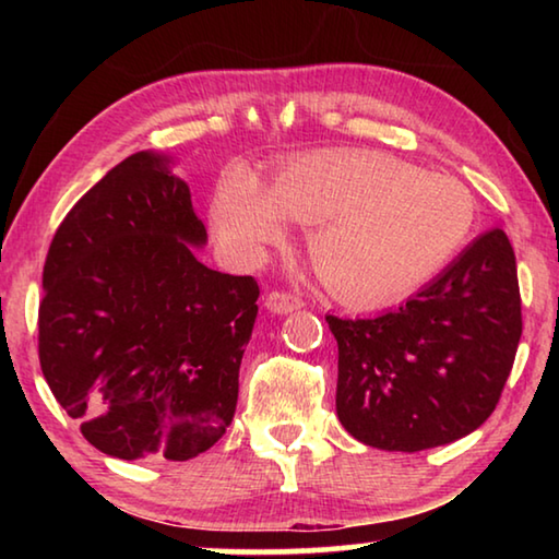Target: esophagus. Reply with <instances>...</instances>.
Here are the masks:
<instances>
[{
    "mask_svg": "<svg viewBox=\"0 0 559 559\" xmlns=\"http://www.w3.org/2000/svg\"><path fill=\"white\" fill-rule=\"evenodd\" d=\"M302 306V298H298L296 293H288V290H271L266 296V308L271 313H293V310H298Z\"/></svg>",
    "mask_w": 559,
    "mask_h": 559,
    "instance_id": "1",
    "label": "esophagus"
}]
</instances>
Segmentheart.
Returning <instances> with one entry per match:
<instances>
[{
    "label": "heart",
    "instance_id": "heart-1",
    "mask_svg": "<svg viewBox=\"0 0 559 559\" xmlns=\"http://www.w3.org/2000/svg\"><path fill=\"white\" fill-rule=\"evenodd\" d=\"M473 197L459 179L421 173L374 150H325L296 159L263 189L236 167L212 200V226L229 249L257 257L308 226V257L347 306L374 308L429 281L466 241Z\"/></svg>",
    "mask_w": 559,
    "mask_h": 559
}]
</instances>
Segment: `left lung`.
Instances as JSON below:
<instances>
[{"instance_id": "obj_1", "label": "left lung", "mask_w": 559, "mask_h": 559, "mask_svg": "<svg viewBox=\"0 0 559 559\" xmlns=\"http://www.w3.org/2000/svg\"><path fill=\"white\" fill-rule=\"evenodd\" d=\"M325 320L343 427L384 451L443 447L493 414L513 370L523 335L513 246L490 229L396 310Z\"/></svg>"}]
</instances>
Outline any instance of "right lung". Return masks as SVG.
<instances>
[{
	"instance_id": "obj_1",
	"label": "right lung",
	"mask_w": 559,
	"mask_h": 559,
	"mask_svg": "<svg viewBox=\"0 0 559 559\" xmlns=\"http://www.w3.org/2000/svg\"><path fill=\"white\" fill-rule=\"evenodd\" d=\"M135 153L66 214L44 263L39 362L108 456L187 461L234 419L259 283L206 269L189 187Z\"/></svg>"
}]
</instances>
